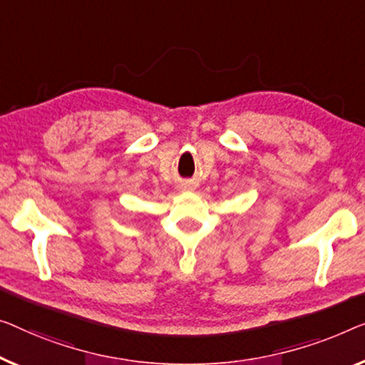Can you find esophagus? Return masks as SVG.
Instances as JSON below:
<instances>
[{"instance_id":"1","label":"esophagus","mask_w":365,"mask_h":365,"mask_svg":"<svg viewBox=\"0 0 365 365\" xmlns=\"http://www.w3.org/2000/svg\"><path fill=\"white\" fill-rule=\"evenodd\" d=\"M193 187H195V185H193V182H190V180H188V182H185V183H183V188H187V190H192Z\"/></svg>"}]
</instances>
